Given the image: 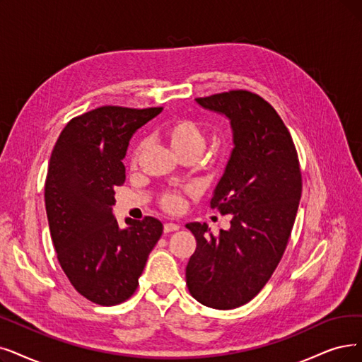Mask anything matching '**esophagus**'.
Listing matches in <instances>:
<instances>
[{
    "label": "esophagus",
    "mask_w": 362,
    "mask_h": 362,
    "mask_svg": "<svg viewBox=\"0 0 362 362\" xmlns=\"http://www.w3.org/2000/svg\"><path fill=\"white\" fill-rule=\"evenodd\" d=\"M178 228H180V226H178V224H175V223H166V224H165V227H163L165 233H170V231H177Z\"/></svg>",
    "instance_id": "esophagus-1"
}]
</instances>
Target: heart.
Returning a JSON list of instances; mask_svg holds the SVG:
<instances>
[{"mask_svg": "<svg viewBox=\"0 0 362 362\" xmlns=\"http://www.w3.org/2000/svg\"><path fill=\"white\" fill-rule=\"evenodd\" d=\"M160 136L168 144L169 148L180 158L194 157L199 158L206 147V135L196 122L190 119H177L166 123L160 129ZM138 151L134 154L132 163L135 165ZM165 209L175 212L181 208L182 197L180 193H165L160 199Z\"/></svg>", "mask_w": 362, "mask_h": 362, "instance_id": "obj_1", "label": "heart"}]
</instances>
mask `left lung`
I'll use <instances>...</instances> for the list:
<instances>
[{
	"label": "left lung",
	"instance_id": "8db88e82",
	"mask_svg": "<svg viewBox=\"0 0 362 362\" xmlns=\"http://www.w3.org/2000/svg\"><path fill=\"white\" fill-rule=\"evenodd\" d=\"M196 103L226 115L233 150L211 208L230 215V228L214 236L206 223H189L196 251L185 269L190 294L227 310L252 300L278 267L301 197V172L293 138L262 96L230 90Z\"/></svg>",
	"mask_w": 362,
	"mask_h": 362
}]
</instances>
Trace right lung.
I'll use <instances>...</instances> for the list:
<instances>
[{"instance_id":"right-lung-1","label":"right lung","mask_w":362,"mask_h":362,"mask_svg":"<svg viewBox=\"0 0 362 362\" xmlns=\"http://www.w3.org/2000/svg\"><path fill=\"white\" fill-rule=\"evenodd\" d=\"M162 110L107 105L84 112L65 126L50 156L45 200L53 247L72 286L100 306L135 293L163 233L153 216L126 218L120 228L112 215L129 141Z\"/></svg>"}]
</instances>
